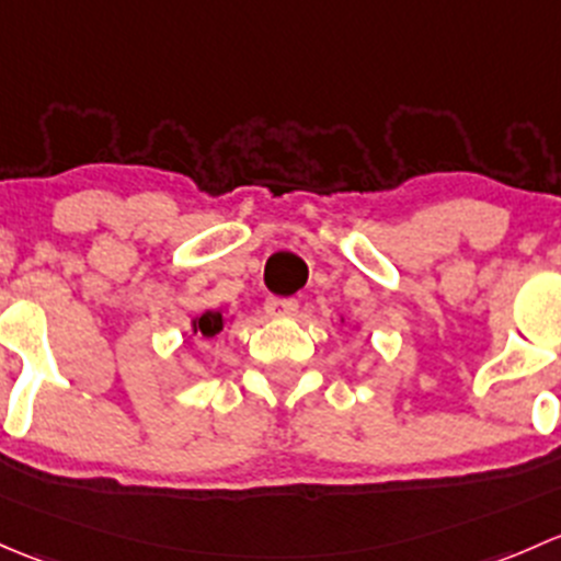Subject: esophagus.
<instances>
[{"mask_svg": "<svg viewBox=\"0 0 561 561\" xmlns=\"http://www.w3.org/2000/svg\"><path fill=\"white\" fill-rule=\"evenodd\" d=\"M264 310H267L270 316H275V319H288V316L297 313L299 302H297V299L267 297V302H264Z\"/></svg>", "mask_w": 561, "mask_h": 561, "instance_id": "1", "label": "esophagus"}]
</instances>
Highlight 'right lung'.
Wrapping results in <instances>:
<instances>
[{
    "label": "right lung",
    "instance_id": "obj_1",
    "mask_svg": "<svg viewBox=\"0 0 561 561\" xmlns=\"http://www.w3.org/2000/svg\"><path fill=\"white\" fill-rule=\"evenodd\" d=\"M221 329H224V316L213 313V310H207L205 316H199V319L194 321V334H202V337H216Z\"/></svg>",
    "mask_w": 561,
    "mask_h": 561
}]
</instances>
